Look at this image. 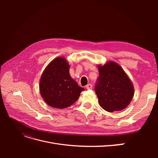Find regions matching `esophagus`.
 I'll return each mask as SVG.
<instances>
[{
    "label": "esophagus",
    "instance_id": "1",
    "mask_svg": "<svg viewBox=\"0 0 158 158\" xmlns=\"http://www.w3.org/2000/svg\"><path fill=\"white\" fill-rule=\"evenodd\" d=\"M85 88L88 89H91L92 88V85L91 84H89L85 85Z\"/></svg>",
    "mask_w": 158,
    "mask_h": 158
}]
</instances>
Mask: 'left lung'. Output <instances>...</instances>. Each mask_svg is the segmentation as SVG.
Listing matches in <instances>:
<instances>
[{"mask_svg":"<svg viewBox=\"0 0 158 158\" xmlns=\"http://www.w3.org/2000/svg\"><path fill=\"white\" fill-rule=\"evenodd\" d=\"M98 69L95 91L100 106L108 112L126 108L133 98L134 87L125 71L113 61L98 65Z\"/></svg>","mask_w":158,"mask_h":158,"instance_id":"left-lung-1","label":"left lung"}]
</instances>
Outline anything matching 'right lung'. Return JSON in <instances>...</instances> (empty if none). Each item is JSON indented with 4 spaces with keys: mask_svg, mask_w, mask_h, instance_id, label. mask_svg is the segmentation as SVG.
<instances>
[{
    "mask_svg": "<svg viewBox=\"0 0 158 158\" xmlns=\"http://www.w3.org/2000/svg\"><path fill=\"white\" fill-rule=\"evenodd\" d=\"M70 65L63 57H57L47 66L40 79L41 97L52 107L64 109L74 103L84 90L70 77Z\"/></svg>",
    "mask_w": 158,
    "mask_h": 158,
    "instance_id": "obj_1",
    "label": "right lung"
}]
</instances>
